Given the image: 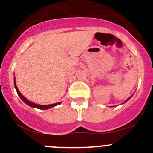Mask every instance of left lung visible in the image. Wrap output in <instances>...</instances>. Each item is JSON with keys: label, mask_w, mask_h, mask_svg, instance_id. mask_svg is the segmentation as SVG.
Segmentation results:
<instances>
[{"label": "left lung", "mask_w": 153, "mask_h": 153, "mask_svg": "<svg viewBox=\"0 0 153 153\" xmlns=\"http://www.w3.org/2000/svg\"><path fill=\"white\" fill-rule=\"evenodd\" d=\"M130 97H129V98H130ZM129 99H127V100H126V101H125V102H126V101H127V100H129Z\"/></svg>", "instance_id": "left-lung-1"}]
</instances>
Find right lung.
Segmentation results:
<instances>
[{"mask_svg": "<svg viewBox=\"0 0 153 153\" xmlns=\"http://www.w3.org/2000/svg\"><path fill=\"white\" fill-rule=\"evenodd\" d=\"M14 86H15L16 91H17V94H18V96L20 97V98H21V100L25 102V103L27 104L28 106H31V107L37 108V109H50V108L53 107V106H57V105H59V104H60V102H57V103H54V104H51V105H39V104L33 103V102H30V101H29L28 100H27V99L25 98V97H24L21 93H20V91H19L18 89H17V85H16L15 83V80H14Z\"/></svg>", "mask_w": 153, "mask_h": 153, "instance_id": "1", "label": "right lung"}]
</instances>
